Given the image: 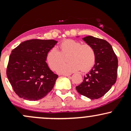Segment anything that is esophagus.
I'll list each match as a JSON object with an SVG mask.
<instances>
[{
	"label": "esophagus",
	"mask_w": 131,
	"mask_h": 131,
	"mask_svg": "<svg viewBox=\"0 0 131 131\" xmlns=\"http://www.w3.org/2000/svg\"><path fill=\"white\" fill-rule=\"evenodd\" d=\"M62 75H63V76H70L71 74H67V73H64V74H63Z\"/></svg>",
	"instance_id": "34e87169"
}]
</instances>
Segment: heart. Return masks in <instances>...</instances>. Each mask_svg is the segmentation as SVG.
I'll return each instance as SVG.
<instances>
[{"label": "heart", "instance_id": "1", "mask_svg": "<svg viewBox=\"0 0 131 131\" xmlns=\"http://www.w3.org/2000/svg\"><path fill=\"white\" fill-rule=\"evenodd\" d=\"M59 48L60 51L53 47L47 53V62L52 70H56L63 61V56L68 54L67 59L70 61L59 66L57 69L58 73H72L79 69L81 71L86 72L92 68L95 63V52L91 45L82 44L76 40L67 39L60 43Z\"/></svg>", "mask_w": 131, "mask_h": 131}]
</instances>
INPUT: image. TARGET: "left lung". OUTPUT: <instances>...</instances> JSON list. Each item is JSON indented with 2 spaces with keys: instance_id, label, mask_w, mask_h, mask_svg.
Returning a JSON list of instances; mask_svg holds the SVG:
<instances>
[{
  "instance_id": "8db88e82",
  "label": "left lung",
  "mask_w": 131,
  "mask_h": 131,
  "mask_svg": "<svg viewBox=\"0 0 131 131\" xmlns=\"http://www.w3.org/2000/svg\"><path fill=\"white\" fill-rule=\"evenodd\" d=\"M82 39L94 48L96 60L93 68L76 88L82 95L91 99H97L104 95L116 82L118 58L106 40L91 36Z\"/></svg>"
}]
</instances>
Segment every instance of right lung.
Masks as SVG:
<instances>
[{
  "label": "right lung",
  "instance_id": "right-lung-1",
  "mask_svg": "<svg viewBox=\"0 0 131 131\" xmlns=\"http://www.w3.org/2000/svg\"><path fill=\"white\" fill-rule=\"evenodd\" d=\"M57 43L52 39H31L23 42L12 51L7 76L20 98L36 101L52 91L58 76L48 67L46 55Z\"/></svg>",
  "mask_w": 131,
  "mask_h": 131
}]
</instances>
